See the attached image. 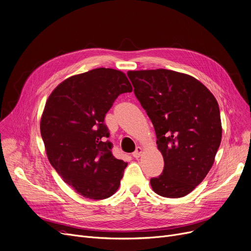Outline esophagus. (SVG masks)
I'll list each match as a JSON object with an SVG mask.
<instances>
[{
	"label": "esophagus",
	"mask_w": 251,
	"mask_h": 251,
	"mask_svg": "<svg viewBox=\"0 0 251 251\" xmlns=\"http://www.w3.org/2000/svg\"><path fill=\"white\" fill-rule=\"evenodd\" d=\"M143 151H144V150H143V148H140V147H137L136 148V150H135V151H133V154H132V156L134 157V158H139L140 156H141V154H143Z\"/></svg>",
	"instance_id": "1"
}]
</instances>
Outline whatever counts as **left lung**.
<instances>
[{
  "label": "left lung",
  "mask_w": 251,
  "mask_h": 251,
  "mask_svg": "<svg viewBox=\"0 0 251 251\" xmlns=\"http://www.w3.org/2000/svg\"><path fill=\"white\" fill-rule=\"evenodd\" d=\"M134 94L154 125L164 159L160 176L151 179L156 194L181 198L211 169L222 140L219 103L200 81L158 69L129 71Z\"/></svg>",
  "instance_id": "obj_1"
}]
</instances>
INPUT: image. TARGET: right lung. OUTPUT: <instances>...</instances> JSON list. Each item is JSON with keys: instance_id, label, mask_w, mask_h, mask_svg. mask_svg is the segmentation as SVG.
<instances>
[{"instance_id": "obj_1", "label": "right lung", "mask_w": 251, "mask_h": 251, "mask_svg": "<svg viewBox=\"0 0 251 251\" xmlns=\"http://www.w3.org/2000/svg\"><path fill=\"white\" fill-rule=\"evenodd\" d=\"M131 91L123 72L100 68L64 80L46 101L40 129L48 160L85 198L106 199L119 189L127 162L113 156L104 117Z\"/></svg>"}]
</instances>
